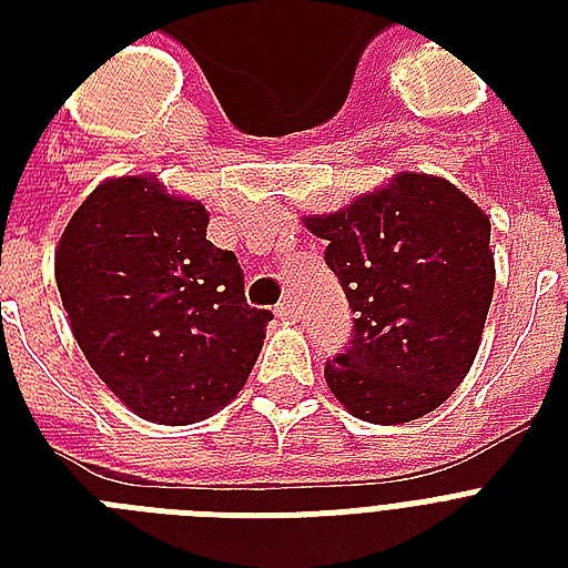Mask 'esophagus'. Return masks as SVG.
Instances as JSON below:
<instances>
[{
	"mask_svg": "<svg viewBox=\"0 0 568 568\" xmlns=\"http://www.w3.org/2000/svg\"><path fill=\"white\" fill-rule=\"evenodd\" d=\"M276 318L283 321H297V303L292 301V297H283V301L276 303Z\"/></svg>",
	"mask_w": 568,
	"mask_h": 568,
	"instance_id": "34e87169",
	"label": "esophagus"
}]
</instances>
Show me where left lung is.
I'll list each match as a JSON object with an SVG mask.
<instances>
[{
  "label": "left lung",
  "mask_w": 568,
  "mask_h": 568,
  "mask_svg": "<svg viewBox=\"0 0 568 568\" xmlns=\"http://www.w3.org/2000/svg\"><path fill=\"white\" fill-rule=\"evenodd\" d=\"M356 312L329 392L372 424L433 413L466 379L484 338L495 253L484 209L433 173H395L329 214L303 217Z\"/></svg>",
  "instance_id": "left-lung-1"
}]
</instances>
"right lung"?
<instances>
[{
	"label": "right lung",
	"instance_id": "add662e5",
	"mask_svg": "<svg viewBox=\"0 0 568 568\" xmlns=\"http://www.w3.org/2000/svg\"><path fill=\"white\" fill-rule=\"evenodd\" d=\"M205 226L200 200L153 176H118L84 196L58 241L55 283L75 342L146 422L194 424L230 404L274 318L247 306L239 258Z\"/></svg>",
	"mask_w": 568,
	"mask_h": 568
}]
</instances>
